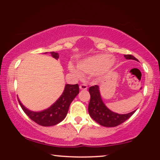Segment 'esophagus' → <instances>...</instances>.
I'll list each match as a JSON object with an SVG mask.
<instances>
[{"mask_svg":"<svg viewBox=\"0 0 160 160\" xmlns=\"http://www.w3.org/2000/svg\"><path fill=\"white\" fill-rule=\"evenodd\" d=\"M79 87H80L81 89H84V90H85V89H87V88H88L87 85L85 84H82L79 86Z\"/></svg>","mask_w":160,"mask_h":160,"instance_id":"obj_1","label":"esophagus"}]
</instances>
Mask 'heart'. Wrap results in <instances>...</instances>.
I'll list each match as a JSON object with an SVG mask.
<instances>
[{"label":"heart","instance_id":"b5f03b06","mask_svg":"<svg viewBox=\"0 0 160 160\" xmlns=\"http://www.w3.org/2000/svg\"><path fill=\"white\" fill-rule=\"evenodd\" d=\"M113 61L109 54H100L91 57L82 61L78 64V68L69 64V71L77 77H81L82 73H105L108 72L113 66Z\"/></svg>","mask_w":160,"mask_h":160}]
</instances>
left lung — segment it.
I'll return each instance as SVG.
<instances>
[{
	"mask_svg": "<svg viewBox=\"0 0 160 160\" xmlns=\"http://www.w3.org/2000/svg\"><path fill=\"white\" fill-rule=\"evenodd\" d=\"M124 56L128 60H138L131 54H125ZM89 92L90 94V101L88 107L89 113L92 119L100 125L108 128L117 127L128 120L135 112L134 111L127 114H119L109 110L102 101L98 85L89 87Z\"/></svg>",
	"mask_w": 160,
	"mask_h": 160,
	"instance_id": "8db88e82",
	"label": "left lung"
}]
</instances>
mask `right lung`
I'll return each instance as SVG.
<instances>
[{"instance_id":"right-lung-1","label":"right lung","mask_w":160,"mask_h":160,"mask_svg":"<svg viewBox=\"0 0 160 160\" xmlns=\"http://www.w3.org/2000/svg\"><path fill=\"white\" fill-rule=\"evenodd\" d=\"M51 54L56 60L59 58L58 54L56 52H52ZM78 92H79V87L78 84H66L64 92L60 98L50 108L41 112H33L28 110L21 103L19 100H18V101L24 112L28 116L30 119L39 125L50 127L60 123L65 119L68 111L70 105Z\"/></svg>"}]
</instances>
